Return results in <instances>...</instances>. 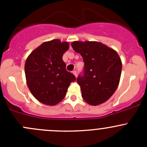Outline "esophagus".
<instances>
[{
	"mask_svg": "<svg viewBox=\"0 0 147 147\" xmlns=\"http://www.w3.org/2000/svg\"><path fill=\"white\" fill-rule=\"evenodd\" d=\"M72 73H73V75H75V76L76 77V78H77V77H78V74H77V72H76V71L74 70L73 72H72Z\"/></svg>",
	"mask_w": 147,
	"mask_h": 147,
	"instance_id": "1",
	"label": "esophagus"
}]
</instances>
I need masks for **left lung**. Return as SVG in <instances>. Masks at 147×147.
<instances>
[{
	"instance_id": "8db88e82",
	"label": "left lung",
	"mask_w": 147,
	"mask_h": 147,
	"mask_svg": "<svg viewBox=\"0 0 147 147\" xmlns=\"http://www.w3.org/2000/svg\"><path fill=\"white\" fill-rule=\"evenodd\" d=\"M71 45L84 63V75L77 79L82 98L94 106L107 101L116 91L121 77L122 64L118 53L96 41H74Z\"/></svg>"
}]
</instances>
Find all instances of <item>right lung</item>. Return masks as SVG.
Masks as SVG:
<instances>
[{"label": "right lung", "mask_w": 147, "mask_h": 147, "mask_svg": "<svg viewBox=\"0 0 147 147\" xmlns=\"http://www.w3.org/2000/svg\"><path fill=\"white\" fill-rule=\"evenodd\" d=\"M69 42L55 39L45 42L28 55L25 64L26 82L36 100L44 105L54 106L66 95L69 85L76 80L66 70L63 54Z\"/></svg>", "instance_id": "add662e5"}]
</instances>
